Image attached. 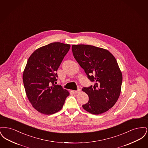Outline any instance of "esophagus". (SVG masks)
Listing matches in <instances>:
<instances>
[{
  "label": "esophagus",
  "mask_w": 148,
  "mask_h": 148,
  "mask_svg": "<svg viewBox=\"0 0 148 148\" xmlns=\"http://www.w3.org/2000/svg\"><path fill=\"white\" fill-rule=\"evenodd\" d=\"M80 92V89H77V90H75V91H74V92H75V93H76V94H77V93H79Z\"/></svg>",
  "instance_id": "34e87169"
}]
</instances>
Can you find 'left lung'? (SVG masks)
Wrapping results in <instances>:
<instances>
[{
	"mask_svg": "<svg viewBox=\"0 0 148 148\" xmlns=\"http://www.w3.org/2000/svg\"><path fill=\"white\" fill-rule=\"evenodd\" d=\"M72 52L88 79L95 83L82 89L89 97L83 109L95 115L108 111L119 97L123 80L115 57L107 50L84 44L72 45Z\"/></svg>",
	"mask_w": 148,
	"mask_h": 148,
	"instance_id": "left-lung-1",
	"label": "left lung"
}]
</instances>
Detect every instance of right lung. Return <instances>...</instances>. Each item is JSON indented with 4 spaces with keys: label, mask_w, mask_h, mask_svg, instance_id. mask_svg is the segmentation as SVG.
<instances>
[{
    "label": "right lung",
    "mask_w": 148,
    "mask_h": 148,
    "mask_svg": "<svg viewBox=\"0 0 148 148\" xmlns=\"http://www.w3.org/2000/svg\"><path fill=\"white\" fill-rule=\"evenodd\" d=\"M69 44L50 43L30 56L23 73V80L29 101L40 113L51 115L63 108L69 92L56 85L57 70L70 49Z\"/></svg>",
    "instance_id": "1"
}]
</instances>
